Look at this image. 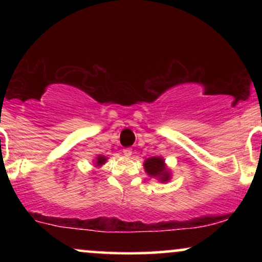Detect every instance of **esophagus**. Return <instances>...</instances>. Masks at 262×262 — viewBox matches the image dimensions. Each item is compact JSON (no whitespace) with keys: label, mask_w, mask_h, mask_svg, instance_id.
I'll return each mask as SVG.
<instances>
[{"label":"esophagus","mask_w":262,"mask_h":262,"mask_svg":"<svg viewBox=\"0 0 262 262\" xmlns=\"http://www.w3.org/2000/svg\"><path fill=\"white\" fill-rule=\"evenodd\" d=\"M123 155H124V156H127V158H129V156L132 155V149H129V148H125V149H123Z\"/></svg>","instance_id":"34e87169"}]
</instances>
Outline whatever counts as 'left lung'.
I'll list each match as a JSON object with an SVG mask.
<instances>
[{
    "label": "left lung",
    "instance_id": "left-lung-1",
    "mask_svg": "<svg viewBox=\"0 0 262 262\" xmlns=\"http://www.w3.org/2000/svg\"><path fill=\"white\" fill-rule=\"evenodd\" d=\"M144 167H145L146 173L151 177H156L160 182H167L171 179L170 170L166 167L165 160L159 156H152V158L146 159L144 161Z\"/></svg>",
    "mask_w": 262,
    "mask_h": 262
}]
</instances>
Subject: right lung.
<instances>
[{"mask_svg": "<svg viewBox=\"0 0 262 262\" xmlns=\"http://www.w3.org/2000/svg\"><path fill=\"white\" fill-rule=\"evenodd\" d=\"M107 161V158L106 156H103V155H98L97 158H96V166H102V165L104 164V162Z\"/></svg>", "mask_w": 262, "mask_h": 262, "instance_id": "right-lung-1", "label": "right lung"}]
</instances>
